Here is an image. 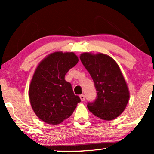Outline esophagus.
Returning <instances> with one entry per match:
<instances>
[{
	"label": "esophagus",
	"mask_w": 154,
	"mask_h": 154,
	"mask_svg": "<svg viewBox=\"0 0 154 154\" xmlns=\"http://www.w3.org/2000/svg\"><path fill=\"white\" fill-rule=\"evenodd\" d=\"M80 98H81L82 102H83V101L85 100V95H84V94H81V95H80Z\"/></svg>",
	"instance_id": "34e87169"
}]
</instances>
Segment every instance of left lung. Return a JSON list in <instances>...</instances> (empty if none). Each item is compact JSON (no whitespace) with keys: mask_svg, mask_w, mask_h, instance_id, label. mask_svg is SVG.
I'll list each match as a JSON object with an SVG mask.
<instances>
[{"mask_svg":"<svg viewBox=\"0 0 154 154\" xmlns=\"http://www.w3.org/2000/svg\"><path fill=\"white\" fill-rule=\"evenodd\" d=\"M82 64L94 83L97 97L88 102V109L105 121L115 119L123 112L129 100V91L119 65L111 57L100 53L81 54Z\"/></svg>","mask_w":154,"mask_h":154,"instance_id":"1","label":"left lung"}]
</instances>
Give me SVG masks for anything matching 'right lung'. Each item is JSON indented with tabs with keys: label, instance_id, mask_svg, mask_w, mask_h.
Listing matches in <instances>:
<instances>
[{
	"label": "right lung",
	"instance_id": "right-lung-1",
	"mask_svg": "<svg viewBox=\"0 0 154 154\" xmlns=\"http://www.w3.org/2000/svg\"><path fill=\"white\" fill-rule=\"evenodd\" d=\"M79 58L73 52H54L38 66L29 90L31 107L40 119L57 125L68 119L81 99L73 93L65 75Z\"/></svg>",
	"mask_w": 154,
	"mask_h": 154
}]
</instances>
